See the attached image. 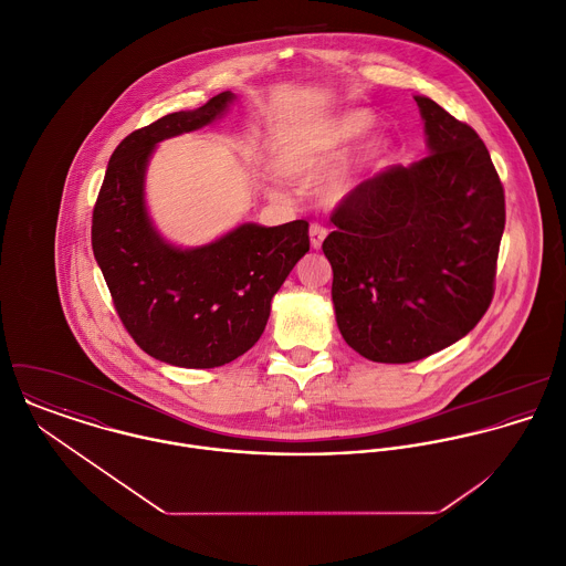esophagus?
<instances>
[{
    "mask_svg": "<svg viewBox=\"0 0 566 566\" xmlns=\"http://www.w3.org/2000/svg\"><path fill=\"white\" fill-rule=\"evenodd\" d=\"M324 238H326V229L321 227V224H312L310 227V242H312V248H321L324 242Z\"/></svg>",
    "mask_w": 566,
    "mask_h": 566,
    "instance_id": "esophagus-1",
    "label": "esophagus"
}]
</instances>
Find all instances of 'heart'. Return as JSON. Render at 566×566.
Returning a JSON list of instances; mask_svg holds the SVG:
<instances>
[{"instance_id": "heart-1", "label": "heart", "mask_w": 566, "mask_h": 566, "mask_svg": "<svg viewBox=\"0 0 566 566\" xmlns=\"http://www.w3.org/2000/svg\"><path fill=\"white\" fill-rule=\"evenodd\" d=\"M370 126V115L364 111H346L310 135H303L294 144H290L281 157H279V169L285 176L292 178H312L321 174L328 163L333 161L350 142L361 137ZM379 144L373 142L359 157H355L348 165H344L337 174H333L323 187V196L326 202L337 205L350 196L355 189L366 163L370 161L377 153Z\"/></svg>"}]
</instances>
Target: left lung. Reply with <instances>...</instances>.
<instances>
[{
  "instance_id": "obj_1",
  "label": "left lung",
  "mask_w": 566,
  "mask_h": 566,
  "mask_svg": "<svg viewBox=\"0 0 566 566\" xmlns=\"http://www.w3.org/2000/svg\"><path fill=\"white\" fill-rule=\"evenodd\" d=\"M427 157L390 165L333 211L324 240L335 323L379 364L462 339L492 301L505 198L480 135L424 95Z\"/></svg>"
}]
</instances>
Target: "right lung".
<instances>
[{
	"label": "right lung",
	"instance_id": "add662e5",
	"mask_svg": "<svg viewBox=\"0 0 566 566\" xmlns=\"http://www.w3.org/2000/svg\"><path fill=\"white\" fill-rule=\"evenodd\" d=\"M235 99L224 91L130 133L108 161L93 209V254L122 323L148 355L178 368H218L252 348L274 294L310 250L305 220L243 222L213 242L180 248L148 213L146 171L157 146L213 124Z\"/></svg>",
	"mask_w": 566,
	"mask_h": 566
}]
</instances>
